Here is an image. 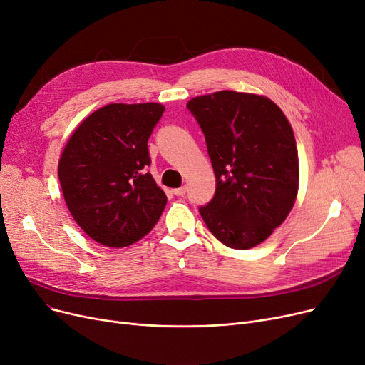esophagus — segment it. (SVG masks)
Returning <instances> with one entry per match:
<instances>
[{
  "label": "esophagus",
  "instance_id": "1",
  "mask_svg": "<svg viewBox=\"0 0 365 365\" xmlns=\"http://www.w3.org/2000/svg\"><path fill=\"white\" fill-rule=\"evenodd\" d=\"M173 194L178 195V197H183L186 194V186H182V187H178V190H173Z\"/></svg>",
  "mask_w": 365,
  "mask_h": 365
}]
</instances>
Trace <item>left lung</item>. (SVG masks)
<instances>
[{
  "instance_id": "8db88e82",
  "label": "left lung",
  "mask_w": 365,
  "mask_h": 365,
  "mask_svg": "<svg viewBox=\"0 0 365 365\" xmlns=\"http://www.w3.org/2000/svg\"><path fill=\"white\" fill-rule=\"evenodd\" d=\"M205 133L217 191L200 215L224 245L250 250L289 217L299 190L290 121L263 94L233 90L186 103Z\"/></svg>"
}]
</instances>
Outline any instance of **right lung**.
Here are the masks:
<instances>
[{"label":"right lung","instance_id":"add662e5","mask_svg":"<svg viewBox=\"0 0 365 365\" xmlns=\"http://www.w3.org/2000/svg\"><path fill=\"white\" fill-rule=\"evenodd\" d=\"M162 103H110L86 117L67 140L58 179L75 222L98 244L123 248L152 230L167 195L145 171L147 140Z\"/></svg>","mask_w":365,"mask_h":365}]
</instances>
